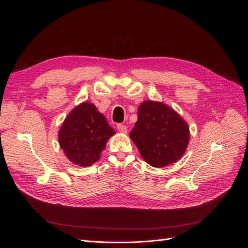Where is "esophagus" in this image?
I'll use <instances>...</instances> for the list:
<instances>
[{"label":"esophagus","instance_id":"obj_1","mask_svg":"<svg viewBox=\"0 0 248 248\" xmlns=\"http://www.w3.org/2000/svg\"><path fill=\"white\" fill-rule=\"evenodd\" d=\"M117 129L120 132H122V133H126L127 132V127L125 125H123V124H118L117 125Z\"/></svg>","mask_w":248,"mask_h":248}]
</instances>
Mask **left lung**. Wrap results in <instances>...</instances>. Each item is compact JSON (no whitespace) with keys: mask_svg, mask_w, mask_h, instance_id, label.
<instances>
[{"mask_svg":"<svg viewBox=\"0 0 248 248\" xmlns=\"http://www.w3.org/2000/svg\"><path fill=\"white\" fill-rule=\"evenodd\" d=\"M142 158L154 168L178 161L189 142V127L167 104L144 101L138 110V121L129 133Z\"/></svg>","mask_w":248,"mask_h":248,"instance_id":"obj_1","label":"left lung"}]
</instances>
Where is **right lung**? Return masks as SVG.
I'll return each instance as SVG.
<instances>
[{"instance_id":"add662e5","label":"right lung","mask_w":248,"mask_h":248,"mask_svg":"<svg viewBox=\"0 0 248 248\" xmlns=\"http://www.w3.org/2000/svg\"><path fill=\"white\" fill-rule=\"evenodd\" d=\"M115 133L93 103L82 102L66 117L59 131V144L71 162L86 168L100 158Z\"/></svg>"}]
</instances>
